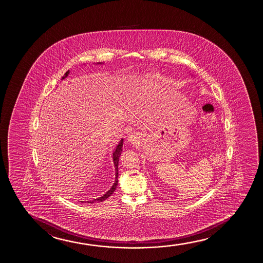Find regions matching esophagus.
Here are the masks:
<instances>
[{
    "instance_id": "34e87169",
    "label": "esophagus",
    "mask_w": 263,
    "mask_h": 263,
    "mask_svg": "<svg viewBox=\"0 0 263 263\" xmlns=\"http://www.w3.org/2000/svg\"><path fill=\"white\" fill-rule=\"evenodd\" d=\"M140 139V136L138 135V133H136V132H134V133H131L127 136V140L131 144H137V142L139 141Z\"/></svg>"
}]
</instances>
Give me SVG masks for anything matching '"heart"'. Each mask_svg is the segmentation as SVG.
I'll return each mask as SVG.
<instances>
[{
	"label": "heart",
	"instance_id": "b5f03b06",
	"mask_svg": "<svg viewBox=\"0 0 263 263\" xmlns=\"http://www.w3.org/2000/svg\"><path fill=\"white\" fill-rule=\"evenodd\" d=\"M161 79H162V76L160 72H150L143 76V78L140 81V85L143 87L152 86Z\"/></svg>",
	"mask_w": 263,
	"mask_h": 263
}]
</instances>
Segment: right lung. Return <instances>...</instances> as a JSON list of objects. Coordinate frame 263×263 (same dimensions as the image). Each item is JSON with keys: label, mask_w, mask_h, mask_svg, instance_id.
Listing matches in <instances>:
<instances>
[{"label": "right lung", "mask_w": 263, "mask_h": 263, "mask_svg": "<svg viewBox=\"0 0 263 263\" xmlns=\"http://www.w3.org/2000/svg\"><path fill=\"white\" fill-rule=\"evenodd\" d=\"M103 63H97L96 65H102ZM69 72L70 71H67V72H65V76L62 77V80L65 79L67 76H68ZM122 146H123V138H121V140L119 141V144L116 146L115 149H114V151H113V154H112V158H113V162H114V167H115V182L114 184L112 185V187H110V190H108L106 193H105L103 196H101L100 198H96V199H93V200H90V201H87V203H90V204H93L94 202H102L106 200L107 198L109 197V196H111L113 194V192L116 191V189H117V186H118V181H119V157H120V155H121V153H122Z\"/></svg>", "instance_id": "obj_1"}]
</instances>
